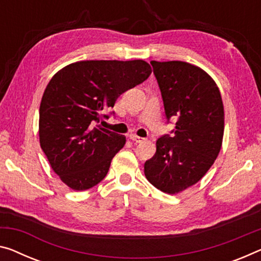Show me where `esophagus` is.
Segmentation results:
<instances>
[{"mask_svg": "<svg viewBox=\"0 0 261 261\" xmlns=\"http://www.w3.org/2000/svg\"><path fill=\"white\" fill-rule=\"evenodd\" d=\"M129 139L135 143H141L144 141L143 138H140V136H136V135H129Z\"/></svg>", "mask_w": 261, "mask_h": 261, "instance_id": "34e87169", "label": "esophagus"}]
</instances>
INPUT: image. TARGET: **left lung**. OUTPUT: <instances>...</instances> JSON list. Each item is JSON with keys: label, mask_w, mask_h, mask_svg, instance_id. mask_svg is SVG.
I'll return each mask as SVG.
<instances>
[{"label": "left lung", "mask_w": 261, "mask_h": 261, "mask_svg": "<svg viewBox=\"0 0 261 261\" xmlns=\"http://www.w3.org/2000/svg\"><path fill=\"white\" fill-rule=\"evenodd\" d=\"M161 91L167 121L175 129L156 141V153L144 163L155 188L177 194L197 183L219 154L224 107L217 85L206 72L186 62H150Z\"/></svg>", "instance_id": "8db88e82"}]
</instances>
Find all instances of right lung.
Segmentation results:
<instances>
[{
	"label": "right lung",
	"instance_id": "right-lung-1",
	"mask_svg": "<svg viewBox=\"0 0 261 261\" xmlns=\"http://www.w3.org/2000/svg\"><path fill=\"white\" fill-rule=\"evenodd\" d=\"M151 73L144 61L70 64L47 84L39 106V142L54 171L73 190H87L107 175L126 138L98 125L123 92ZM114 115V112H111Z\"/></svg>",
	"mask_w": 261,
	"mask_h": 261
}]
</instances>
